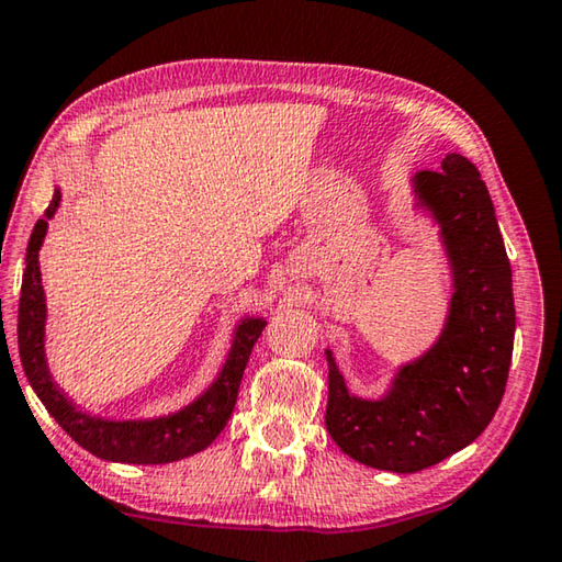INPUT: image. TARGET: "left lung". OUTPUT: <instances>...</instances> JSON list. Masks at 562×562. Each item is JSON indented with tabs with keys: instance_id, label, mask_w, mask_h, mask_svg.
Wrapping results in <instances>:
<instances>
[{
	"instance_id": "8db88e82",
	"label": "left lung",
	"mask_w": 562,
	"mask_h": 562,
	"mask_svg": "<svg viewBox=\"0 0 562 562\" xmlns=\"http://www.w3.org/2000/svg\"><path fill=\"white\" fill-rule=\"evenodd\" d=\"M415 192L439 224L454 276L439 340L402 366L380 400L350 395L326 350L328 435L360 464L395 474L439 464L488 427L506 392L516 333L510 263L476 165L449 153L441 170L415 175Z\"/></svg>"
}]
</instances>
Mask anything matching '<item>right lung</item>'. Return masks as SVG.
I'll use <instances>...</instances> for the list:
<instances>
[{"label":"right lung","instance_id":"right-lung-1","mask_svg":"<svg viewBox=\"0 0 562 562\" xmlns=\"http://www.w3.org/2000/svg\"><path fill=\"white\" fill-rule=\"evenodd\" d=\"M61 192H54V200L44 212V220H38L32 239L26 246V269L22 279V299H19V358L26 372L29 385L34 387L38 400L44 402L58 427H61L76 445H81L91 454L121 461V464H167V461H180L202 451L220 437L226 422L232 417V409L239 395L241 375L249 362L254 342L259 340L266 328L263 318H244L234 333V342L226 358L220 378L212 382V387L196 397L192 405L175 412V415L157 419H131L113 422L103 417L86 415L76 409L56 382L48 375L46 356H44V323H46V303L42 271H38V249H42L46 226L52 220Z\"/></svg>","mask_w":562,"mask_h":562}]
</instances>
